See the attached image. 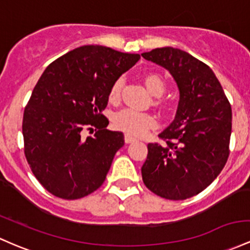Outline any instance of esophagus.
<instances>
[{
    "instance_id": "obj_1",
    "label": "esophagus",
    "mask_w": 250,
    "mask_h": 250,
    "mask_svg": "<svg viewBox=\"0 0 250 250\" xmlns=\"http://www.w3.org/2000/svg\"><path fill=\"white\" fill-rule=\"evenodd\" d=\"M135 141H136V139L131 138V136L128 135V134H125V144H133V142H135Z\"/></svg>"
}]
</instances>
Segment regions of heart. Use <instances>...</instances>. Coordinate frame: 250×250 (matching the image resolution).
I'll return each instance as SVG.
<instances>
[{"mask_svg":"<svg viewBox=\"0 0 250 250\" xmlns=\"http://www.w3.org/2000/svg\"><path fill=\"white\" fill-rule=\"evenodd\" d=\"M145 84L148 91L154 96H160L165 91V83L158 75H148L145 78ZM123 85V78H119L115 81L110 89L109 98L111 101L119 100L121 89ZM114 125L116 129L125 131V134L130 136H142L147 133L148 129L155 125V119L152 115L146 112H139L133 109H123L115 114Z\"/></svg>","mask_w":250,"mask_h":250,"instance_id":"heart-1","label":"heart"}]
</instances>
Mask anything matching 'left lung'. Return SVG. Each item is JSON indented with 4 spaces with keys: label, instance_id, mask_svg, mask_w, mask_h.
Returning <instances> with one entry per match:
<instances>
[{
    "label": "left lung",
    "instance_id": "left-lung-1",
    "mask_svg": "<svg viewBox=\"0 0 250 250\" xmlns=\"http://www.w3.org/2000/svg\"><path fill=\"white\" fill-rule=\"evenodd\" d=\"M141 56L166 68L179 89L173 122L159 134L165 145L148 144L142 180L163 198H191L207 188L226 165L231 105L213 71L188 52L161 47Z\"/></svg>",
    "mask_w": 250,
    "mask_h": 250
}]
</instances>
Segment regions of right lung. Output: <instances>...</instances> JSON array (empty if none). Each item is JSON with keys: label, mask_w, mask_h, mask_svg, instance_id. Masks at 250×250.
<instances>
[{"label": "right lung", "mask_w": 250, "mask_h": 250, "mask_svg": "<svg viewBox=\"0 0 250 250\" xmlns=\"http://www.w3.org/2000/svg\"><path fill=\"white\" fill-rule=\"evenodd\" d=\"M140 54L110 47H77L49 64L24 108V155L48 192L78 199L105 180L112 159L125 145L121 131L105 129L102 111L112 84L139 62ZM99 130L83 138L85 129Z\"/></svg>", "instance_id": "right-lung-1"}]
</instances>
